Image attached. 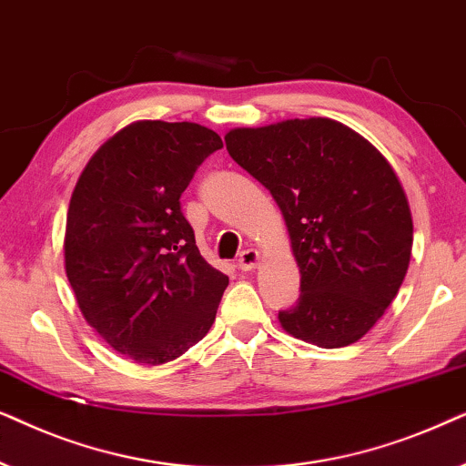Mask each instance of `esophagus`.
Listing matches in <instances>:
<instances>
[{
    "mask_svg": "<svg viewBox=\"0 0 466 466\" xmlns=\"http://www.w3.org/2000/svg\"><path fill=\"white\" fill-rule=\"evenodd\" d=\"M259 262V253L256 249H245L238 256V268L240 270H253Z\"/></svg>",
    "mask_w": 466,
    "mask_h": 466,
    "instance_id": "esophagus-1",
    "label": "esophagus"
}]
</instances>
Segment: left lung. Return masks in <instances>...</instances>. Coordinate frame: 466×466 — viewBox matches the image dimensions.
I'll return each mask as SVG.
<instances>
[{
    "label": "left lung",
    "instance_id": "8db88e82",
    "mask_svg": "<svg viewBox=\"0 0 466 466\" xmlns=\"http://www.w3.org/2000/svg\"><path fill=\"white\" fill-rule=\"evenodd\" d=\"M240 168L275 198L300 268L283 330L334 350L362 339L407 275L413 221L386 157L343 123L289 119L226 134Z\"/></svg>",
    "mask_w": 466,
    "mask_h": 466
}]
</instances>
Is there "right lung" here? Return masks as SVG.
I'll use <instances>...</instances> for the list:
<instances>
[{
	"mask_svg": "<svg viewBox=\"0 0 466 466\" xmlns=\"http://www.w3.org/2000/svg\"><path fill=\"white\" fill-rule=\"evenodd\" d=\"M221 147L198 123L138 121L97 148L74 187L67 281L85 319L136 362L183 356L215 321L228 277L198 251L181 194Z\"/></svg>",
	"mask_w": 466,
	"mask_h": 466,
	"instance_id": "right-lung-1",
	"label": "right lung"
}]
</instances>
